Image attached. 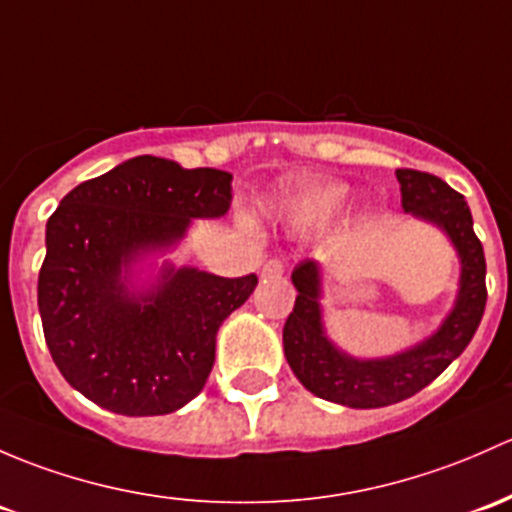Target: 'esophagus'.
<instances>
[{
  "label": "esophagus",
  "instance_id": "1",
  "mask_svg": "<svg viewBox=\"0 0 512 512\" xmlns=\"http://www.w3.org/2000/svg\"><path fill=\"white\" fill-rule=\"evenodd\" d=\"M282 274H284L282 257H270V260L262 265V277H282Z\"/></svg>",
  "mask_w": 512,
  "mask_h": 512
}]
</instances>
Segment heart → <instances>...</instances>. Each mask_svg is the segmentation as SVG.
Returning <instances> with one entry per match:
<instances>
[{"instance_id":"b5f03b06","label":"heart","mask_w":512,"mask_h":512,"mask_svg":"<svg viewBox=\"0 0 512 512\" xmlns=\"http://www.w3.org/2000/svg\"><path fill=\"white\" fill-rule=\"evenodd\" d=\"M343 203H346V188L341 184H321L299 193L292 206H289V215L304 225L324 223L331 215L341 211Z\"/></svg>"}]
</instances>
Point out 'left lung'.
<instances>
[{
  "label": "left lung",
  "instance_id": "8db88e82",
  "mask_svg": "<svg viewBox=\"0 0 512 512\" xmlns=\"http://www.w3.org/2000/svg\"><path fill=\"white\" fill-rule=\"evenodd\" d=\"M397 181L405 213L444 228L461 257L459 299L432 338L392 358L355 360L338 351L321 326L319 265L301 260L292 272L299 294L282 333L289 368L316 397L355 410L395 405L437 380L469 346L486 309V257L464 196L427 171L397 169Z\"/></svg>",
  "mask_w": 512,
  "mask_h": 512
}]
</instances>
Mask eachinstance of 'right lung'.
I'll return each instance as SVG.
<instances>
[{
  "instance_id": "obj_1",
  "label": "right lung",
  "mask_w": 512,
  "mask_h": 512,
  "mask_svg": "<svg viewBox=\"0 0 512 512\" xmlns=\"http://www.w3.org/2000/svg\"><path fill=\"white\" fill-rule=\"evenodd\" d=\"M233 174L134 157L83 181L46 223L39 272L43 336L63 378L127 417L169 414L206 385L220 324L255 292L257 277L166 267L134 297L122 282L139 252L174 245L191 218H220Z\"/></svg>"
}]
</instances>
